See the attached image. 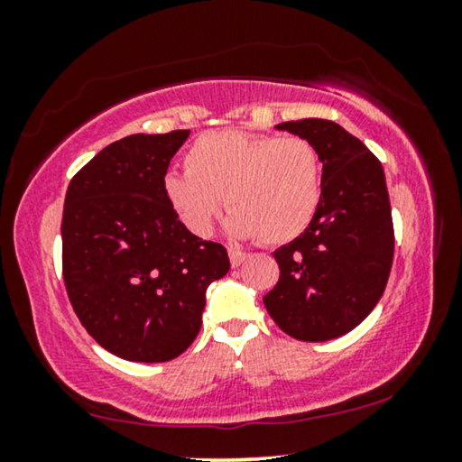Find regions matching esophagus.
<instances>
[{"mask_svg": "<svg viewBox=\"0 0 462 462\" xmlns=\"http://www.w3.org/2000/svg\"><path fill=\"white\" fill-rule=\"evenodd\" d=\"M228 254H230V263H232V267H240L242 263L246 261V253H242V250H238V248H230L228 250Z\"/></svg>", "mask_w": 462, "mask_h": 462, "instance_id": "34e87169", "label": "esophagus"}]
</instances>
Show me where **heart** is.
Segmentation results:
<instances>
[{
	"instance_id": "1",
	"label": "heart",
	"mask_w": 462,
	"mask_h": 462,
	"mask_svg": "<svg viewBox=\"0 0 462 462\" xmlns=\"http://www.w3.org/2000/svg\"><path fill=\"white\" fill-rule=\"evenodd\" d=\"M185 173L165 177V195L181 222L208 236L222 206L232 209L234 238L283 245L314 222L322 203V159L301 136L217 130L198 136L183 154Z\"/></svg>"
}]
</instances>
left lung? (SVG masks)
I'll use <instances>...</instances> for the list:
<instances>
[{
    "label": "left lung",
    "mask_w": 462,
    "mask_h": 462,
    "mask_svg": "<svg viewBox=\"0 0 462 462\" xmlns=\"http://www.w3.org/2000/svg\"><path fill=\"white\" fill-rule=\"evenodd\" d=\"M275 128L314 143L324 185L314 222L273 253L281 275L263 301L291 338L326 342L361 324L385 291L395 245L385 173L336 122L306 118Z\"/></svg>",
    "instance_id": "1"
}]
</instances>
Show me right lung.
Masks as SVG:
<instances>
[{
	"label": "right lung",
	"mask_w": 462,
	"mask_h": 462,
	"mask_svg": "<svg viewBox=\"0 0 462 462\" xmlns=\"http://www.w3.org/2000/svg\"><path fill=\"white\" fill-rule=\"evenodd\" d=\"M189 130L116 140L77 173L62 209V277L77 318L107 353L167 363L201 328L209 283L230 271L217 242L195 236L165 195Z\"/></svg>",
	"instance_id": "right-lung-1"
}]
</instances>
